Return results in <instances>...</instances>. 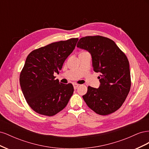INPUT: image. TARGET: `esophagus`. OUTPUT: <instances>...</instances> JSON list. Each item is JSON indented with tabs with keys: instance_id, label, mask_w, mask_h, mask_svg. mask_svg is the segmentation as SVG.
<instances>
[{
	"instance_id": "obj_1",
	"label": "esophagus",
	"mask_w": 149,
	"mask_h": 149,
	"mask_svg": "<svg viewBox=\"0 0 149 149\" xmlns=\"http://www.w3.org/2000/svg\"><path fill=\"white\" fill-rule=\"evenodd\" d=\"M78 86H79V84H73V87H74V89H77V88L78 87Z\"/></svg>"
}]
</instances>
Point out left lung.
<instances>
[{"label":"left lung","mask_w":149,"mask_h":149,"mask_svg":"<svg viewBox=\"0 0 149 149\" xmlns=\"http://www.w3.org/2000/svg\"><path fill=\"white\" fill-rule=\"evenodd\" d=\"M77 47L90 53L94 71L101 74L100 87L88 86L84 101L98 114L113 113L123 105L131 86L127 56L113 40L100 35L80 38Z\"/></svg>","instance_id":"obj_1"}]
</instances>
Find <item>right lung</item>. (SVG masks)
<instances>
[{"mask_svg":"<svg viewBox=\"0 0 149 149\" xmlns=\"http://www.w3.org/2000/svg\"><path fill=\"white\" fill-rule=\"evenodd\" d=\"M78 40L73 38L54 42L31 52L20 74V84L28 104L37 113L53 116L63 110L73 95L71 83L55 79Z\"/></svg>","mask_w":149,"mask_h":149,"instance_id":"obj_1","label":"right lung"}]
</instances>
